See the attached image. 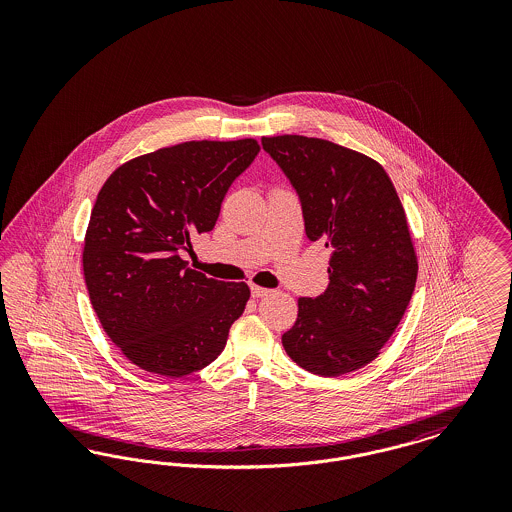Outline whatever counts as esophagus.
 Here are the masks:
<instances>
[{"mask_svg": "<svg viewBox=\"0 0 512 512\" xmlns=\"http://www.w3.org/2000/svg\"><path fill=\"white\" fill-rule=\"evenodd\" d=\"M268 293H270V290H267V288H261V286H251V295L253 297H267Z\"/></svg>", "mask_w": 512, "mask_h": 512, "instance_id": "1", "label": "esophagus"}]
</instances>
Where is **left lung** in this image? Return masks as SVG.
I'll return each mask as SVG.
<instances>
[{
  "mask_svg": "<svg viewBox=\"0 0 512 512\" xmlns=\"http://www.w3.org/2000/svg\"><path fill=\"white\" fill-rule=\"evenodd\" d=\"M261 142L301 199L307 238L332 249L326 292L297 299L282 345L317 376L353 372L380 355L413 297L405 209L388 172L359 151L297 134Z\"/></svg>",
  "mask_w": 512,
  "mask_h": 512,
  "instance_id": "obj_1",
  "label": "left lung"
}]
</instances>
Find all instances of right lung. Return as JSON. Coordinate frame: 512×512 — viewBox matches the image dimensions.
I'll use <instances>...</instances> for the list:
<instances>
[{"mask_svg": "<svg viewBox=\"0 0 512 512\" xmlns=\"http://www.w3.org/2000/svg\"><path fill=\"white\" fill-rule=\"evenodd\" d=\"M259 149L253 138L184 142L130 159L105 180L82 267L99 322L130 363L180 378L222 353L249 288L186 267L180 251L215 228L230 184Z\"/></svg>", "mask_w": 512, "mask_h": 512, "instance_id": "1", "label": "right lung"}]
</instances>
